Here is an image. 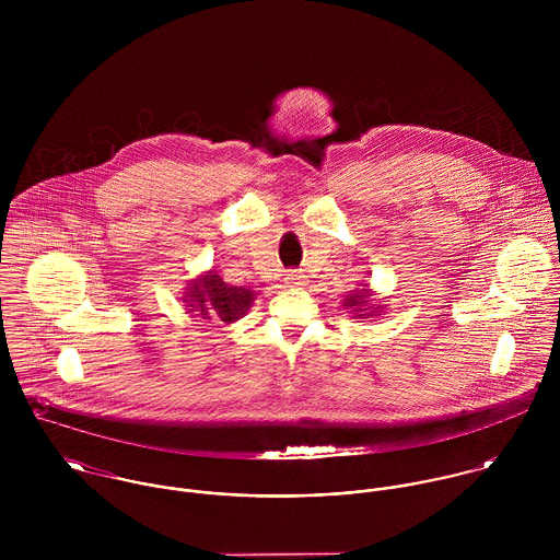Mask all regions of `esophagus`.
<instances>
[{
    "instance_id": "obj_1",
    "label": "esophagus",
    "mask_w": 560,
    "mask_h": 560,
    "mask_svg": "<svg viewBox=\"0 0 560 560\" xmlns=\"http://www.w3.org/2000/svg\"><path fill=\"white\" fill-rule=\"evenodd\" d=\"M284 282H287V287H291V289H302V287L306 284V276L300 273V271H289L287 278H284Z\"/></svg>"
}]
</instances>
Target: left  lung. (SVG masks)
<instances>
[{
	"label": "left lung",
	"instance_id": "left-lung-1",
	"mask_svg": "<svg viewBox=\"0 0 560 560\" xmlns=\"http://www.w3.org/2000/svg\"><path fill=\"white\" fill-rule=\"evenodd\" d=\"M373 291L371 289H360V291H351L347 298H345V308L355 315L358 319H369V317H375L380 315L382 306L380 304H373Z\"/></svg>",
	"mask_w": 560,
	"mask_h": 560
}]
</instances>
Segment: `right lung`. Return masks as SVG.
Returning a JSON list of instances; mask_svg holds the SVG:
<instances>
[{
    "label": "right lung",
    "instance_id": "obj_1",
    "mask_svg": "<svg viewBox=\"0 0 560 560\" xmlns=\"http://www.w3.org/2000/svg\"><path fill=\"white\" fill-rule=\"evenodd\" d=\"M254 298L256 293L252 289L229 287L211 269L187 284L183 304L191 317L213 323H233L247 313Z\"/></svg>",
    "mask_w": 560,
    "mask_h": 560
}]
</instances>
